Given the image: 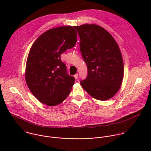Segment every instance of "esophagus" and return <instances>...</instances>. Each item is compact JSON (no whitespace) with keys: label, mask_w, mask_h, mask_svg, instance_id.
Here are the masks:
<instances>
[{"label":"esophagus","mask_w":151,"mask_h":151,"mask_svg":"<svg viewBox=\"0 0 151 151\" xmlns=\"http://www.w3.org/2000/svg\"><path fill=\"white\" fill-rule=\"evenodd\" d=\"M74 77H75V79H77L78 77V73H76V74L74 75Z\"/></svg>","instance_id":"34e87169"}]
</instances>
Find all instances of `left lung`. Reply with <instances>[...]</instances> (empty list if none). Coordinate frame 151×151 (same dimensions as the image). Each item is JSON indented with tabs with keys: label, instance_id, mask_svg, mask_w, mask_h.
<instances>
[{
	"label": "left lung",
	"instance_id": "left-lung-1",
	"mask_svg": "<svg viewBox=\"0 0 151 151\" xmlns=\"http://www.w3.org/2000/svg\"><path fill=\"white\" fill-rule=\"evenodd\" d=\"M80 37V50L87 66L82 88L99 100H109L121 88L124 63L119 46L113 36L100 26L84 24L73 26Z\"/></svg>",
	"mask_w": 151,
	"mask_h": 151
}]
</instances>
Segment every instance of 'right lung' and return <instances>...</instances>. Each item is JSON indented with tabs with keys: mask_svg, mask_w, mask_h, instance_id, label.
Returning <instances> with one entry per match:
<instances>
[{
	"mask_svg": "<svg viewBox=\"0 0 151 151\" xmlns=\"http://www.w3.org/2000/svg\"><path fill=\"white\" fill-rule=\"evenodd\" d=\"M76 38L73 27L61 26L42 33L33 44L27 58L25 79L41 103L57 106L71 92L75 79L67 73L60 55L75 45Z\"/></svg>",
	"mask_w": 151,
	"mask_h": 151,
	"instance_id": "obj_1",
	"label": "right lung"
}]
</instances>
